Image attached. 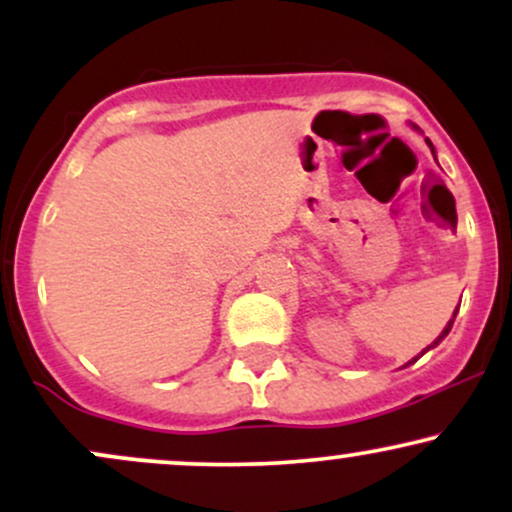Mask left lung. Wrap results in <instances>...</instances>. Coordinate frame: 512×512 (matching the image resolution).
Wrapping results in <instances>:
<instances>
[{
    "mask_svg": "<svg viewBox=\"0 0 512 512\" xmlns=\"http://www.w3.org/2000/svg\"><path fill=\"white\" fill-rule=\"evenodd\" d=\"M426 142H428V139H426ZM428 146H431V151H433V144H431V142H428ZM455 315H457V310H455ZM452 322H455V317H452V320L448 322V325H445V330L440 332V337L436 339V342H433V346H436V344H438L440 339H443V337H448V332L452 330ZM433 346H428V349H433ZM421 354H424V351H421ZM416 358H419V356H416ZM416 358H414V361H416ZM414 361H411V363H414Z\"/></svg>",
    "mask_w": 512,
    "mask_h": 512,
    "instance_id": "8db88e82",
    "label": "left lung"
}]
</instances>
